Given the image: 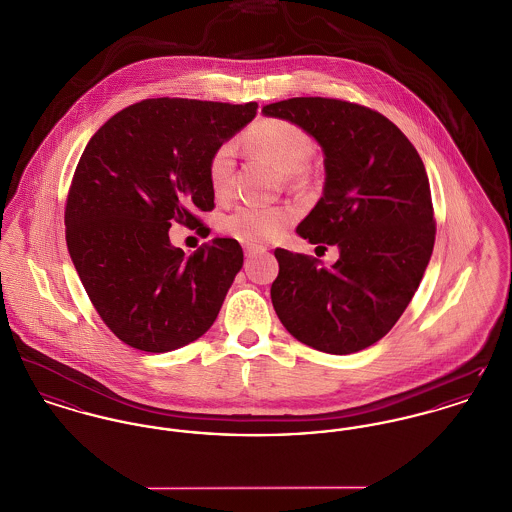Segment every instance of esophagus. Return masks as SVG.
<instances>
[{
    "label": "esophagus",
    "instance_id": "obj_1",
    "mask_svg": "<svg viewBox=\"0 0 512 512\" xmlns=\"http://www.w3.org/2000/svg\"><path fill=\"white\" fill-rule=\"evenodd\" d=\"M243 251H245V257H253V255H257V253H265V247H261V245H251V243H247V245L243 247Z\"/></svg>",
    "mask_w": 512,
    "mask_h": 512
}]
</instances>
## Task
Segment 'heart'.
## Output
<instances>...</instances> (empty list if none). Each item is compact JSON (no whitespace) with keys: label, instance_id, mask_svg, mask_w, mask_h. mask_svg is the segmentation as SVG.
Segmentation results:
<instances>
[{"label":"heart","instance_id":"obj_1","mask_svg":"<svg viewBox=\"0 0 512 512\" xmlns=\"http://www.w3.org/2000/svg\"><path fill=\"white\" fill-rule=\"evenodd\" d=\"M245 144L271 159L284 173L300 175L312 154L310 134L294 122L280 118L257 120L245 134ZM236 148L232 142L220 144L208 159V183L218 198L228 197L234 183ZM294 210L286 206L245 204L224 220V230L245 243H265L280 236L292 222Z\"/></svg>","mask_w":512,"mask_h":512}]
</instances>
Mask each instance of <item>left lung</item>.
<instances>
[{"instance_id":"left-lung-1","label":"left lung","mask_w":512,"mask_h":512,"mask_svg":"<svg viewBox=\"0 0 512 512\" xmlns=\"http://www.w3.org/2000/svg\"><path fill=\"white\" fill-rule=\"evenodd\" d=\"M263 115L298 124L321 146L323 197L296 232L339 247L331 269L276 249V315L312 349L358 353L394 327L431 261L436 226L425 165L392 120L362 105L294 97Z\"/></svg>"}]
</instances>
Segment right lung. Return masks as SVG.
<instances>
[{
    "mask_svg": "<svg viewBox=\"0 0 512 512\" xmlns=\"http://www.w3.org/2000/svg\"><path fill=\"white\" fill-rule=\"evenodd\" d=\"M255 115L257 103L146 99L85 146L64 214L68 251L97 314L132 349H181L218 317L241 245L214 237L187 257L169 228H197L195 212L214 208L208 159Z\"/></svg>",
    "mask_w": 512,
    "mask_h": 512,
    "instance_id": "obj_1",
    "label": "right lung"
}]
</instances>
